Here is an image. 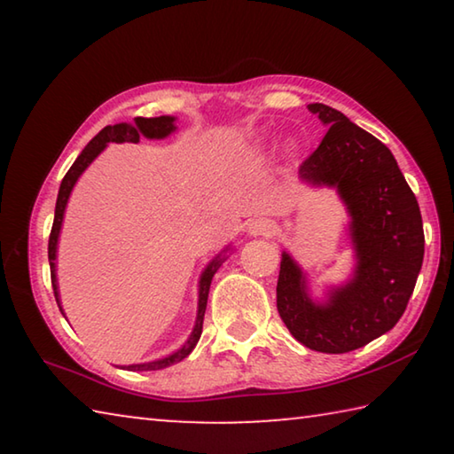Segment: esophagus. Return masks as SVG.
Listing matches in <instances>:
<instances>
[{
    "label": "esophagus",
    "mask_w": 454,
    "mask_h": 454,
    "mask_svg": "<svg viewBox=\"0 0 454 454\" xmlns=\"http://www.w3.org/2000/svg\"><path fill=\"white\" fill-rule=\"evenodd\" d=\"M248 232L254 236H272L276 232V222L270 218H256L248 224Z\"/></svg>",
    "instance_id": "1"
}]
</instances>
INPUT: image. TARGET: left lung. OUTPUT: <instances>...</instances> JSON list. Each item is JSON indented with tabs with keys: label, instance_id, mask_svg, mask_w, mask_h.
<instances>
[{
	"label": "left lung",
	"instance_id": "8db88e82",
	"mask_svg": "<svg viewBox=\"0 0 454 454\" xmlns=\"http://www.w3.org/2000/svg\"><path fill=\"white\" fill-rule=\"evenodd\" d=\"M309 110L328 132L302 162L301 178L334 186L348 206L358 266L350 284L333 290L328 304H314L301 268L284 252L276 306L298 342L342 355L401 320L422 266L425 232L417 198L387 145L334 107L310 104Z\"/></svg>",
	"mask_w": 454,
	"mask_h": 454
}]
</instances>
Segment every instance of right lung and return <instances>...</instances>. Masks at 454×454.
I'll return each mask as SVG.
<instances>
[{
  "instance_id": "obj_1",
  "label": "right lung",
  "mask_w": 454,
  "mask_h": 454,
  "mask_svg": "<svg viewBox=\"0 0 454 454\" xmlns=\"http://www.w3.org/2000/svg\"><path fill=\"white\" fill-rule=\"evenodd\" d=\"M174 118L170 116H160V118H136L134 124H116V126H106L102 132H99L96 137H91V142L82 150V153L75 158V162L72 164L70 170L64 176L59 186V194H58V202H56V216H53V226L50 232V242H48V258H50V272H51V286H53V294H56V301L59 306V298H58V282H56V250H58V236H59V228H61V220H64V210L67 204V198H70V192L74 188V184L78 182L80 174L86 170V168L91 164L99 152L106 148L107 142H140V136L145 137H166L170 132H174ZM222 258L216 256V260H212L210 266L206 268L202 278H200V301H198V317H196V326L192 330V334L188 338V342L184 347L174 352V355L153 360V363H144V364H132L128 366V371H160V368H166L170 364L180 363L182 358H186L192 350H194L196 342L200 340V334H202V325H204V312H206V302H208V292H210V282L212 276L216 274L220 268ZM61 310V306H59Z\"/></svg>"
}]
</instances>
